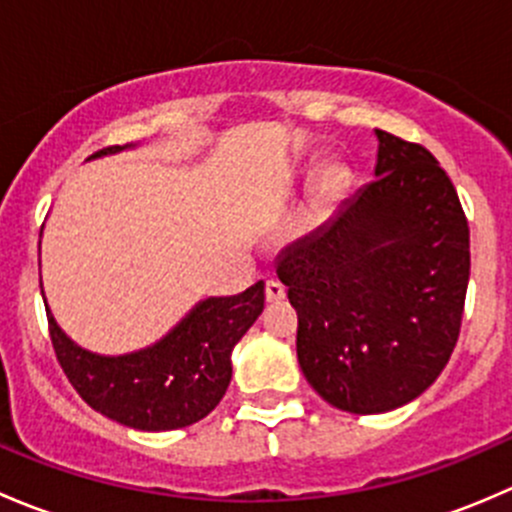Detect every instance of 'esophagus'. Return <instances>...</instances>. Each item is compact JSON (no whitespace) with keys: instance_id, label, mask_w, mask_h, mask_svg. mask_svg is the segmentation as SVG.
Segmentation results:
<instances>
[{"instance_id":"esophagus-1","label":"esophagus","mask_w":512,"mask_h":512,"mask_svg":"<svg viewBox=\"0 0 512 512\" xmlns=\"http://www.w3.org/2000/svg\"><path fill=\"white\" fill-rule=\"evenodd\" d=\"M265 294H267V302H282V299H285V294H287V289H285V285H282V282L267 280Z\"/></svg>"}]
</instances>
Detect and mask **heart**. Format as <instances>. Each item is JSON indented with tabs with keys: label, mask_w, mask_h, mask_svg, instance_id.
I'll use <instances>...</instances> for the list:
<instances>
[{
	"label": "heart",
	"mask_w": 512,
	"mask_h": 512,
	"mask_svg": "<svg viewBox=\"0 0 512 512\" xmlns=\"http://www.w3.org/2000/svg\"><path fill=\"white\" fill-rule=\"evenodd\" d=\"M319 185H322V193L329 195V198H337V195H342L344 190H347L349 185V170L344 168V165H327V168L322 170V180H319Z\"/></svg>",
	"instance_id": "obj_1"
}]
</instances>
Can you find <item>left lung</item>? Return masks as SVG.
<instances>
[{
  "label": "left lung",
  "mask_w": 512,
  "mask_h": 512,
  "mask_svg": "<svg viewBox=\"0 0 512 512\" xmlns=\"http://www.w3.org/2000/svg\"><path fill=\"white\" fill-rule=\"evenodd\" d=\"M376 138L374 180L277 257L302 374L349 414L399 409L438 379L471 275L468 220L446 170L418 143Z\"/></svg>",
  "instance_id": "obj_1"
}]
</instances>
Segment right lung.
Listing matches in <instances>:
<instances>
[{"label":"right lung","mask_w":512,"mask_h":512,"mask_svg":"<svg viewBox=\"0 0 512 512\" xmlns=\"http://www.w3.org/2000/svg\"><path fill=\"white\" fill-rule=\"evenodd\" d=\"M44 307L56 359L91 409L138 431H173L208 416L225 396L232 379L230 354L262 314L265 282L235 297L203 299L160 342L121 356H101L74 344L46 299Z\"/></svg>","instance_id":"obj_1"}]
</instances>
